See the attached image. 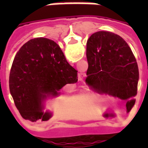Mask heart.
Returning a JSON list of instances; mask_svg holds the SVG:
<instances>
[{"mask_svg":"<svg viewBox=\"0 0 148 148\" xmlns=\"http://www.w3.org/2000/svg\"><path fill=\"white\" fill-rule=\"evenodd\" d=\"M93 96L96 97H101L102 95L101 94H93Z\"/></svg>","mask_w":148,"mask_h":148,"instance_id":"heart-1","label":"heart"}]
</instances>
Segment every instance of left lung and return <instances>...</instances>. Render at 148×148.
<instances>
[{
  "label": "left lung",
  "instance_id": "1",
  "mask_svg": "<svg viewBox=\"0 0 148 148\" xmlns=\"http://www.w3.org/2000/svg\"><path fill=\"white\" fill-rule=\"evenodd\" d=\"M88 70L86 82L93 90H106L125 100L127 112L136 102L139 69L127 43L120 36L97 32L87 40Z\"/></svg>",
  "mask_w": 148,
  "mask_h": 148
}]
</instances>
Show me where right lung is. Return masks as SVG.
<instances>
[{
  "instance_id": "1",
  "label": "right lung",
  "mask_w": 148,
  "mask_h": 148,
  "mask_svg": "<svg viewBox=\"0 0 148 148\" xmlns=\"http://www.w3.org/2000/svg\"><path fill=\"white\" fill-rule=\"evenodd\" d=\"M77 82V71L69 64L59 46L51 39L35 38L22 46L15 56L9 75V90L22 117L47 121L51 112L45 101L60 95L66 84Z\"/></svg>"
}]
</instances>
